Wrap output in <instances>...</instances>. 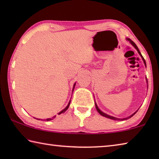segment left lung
<instances>
[{"label": "left lung", "mask_w": 159, "mask_h": 159, "mask_svg": "<svg viewBox=\"0 0 159 159\" xmlns=\"http://www.w3.org/2000/svg\"><path fill=\"white\" fill-rule=\"evenodd\" d=\"M127 40L130 43H131V45H133V46L135 48V49L137 50V51H138V53L139 54V55L141 56V57L142 58V60H143V61H144V64H145V66H146V61H145V60H144V57H142V55H141V53H140V52H139V49H138V46H137L136 45V44L134 43L132 41V40H130V39H127ZM95 107H96V109H97V111H98V112H99V114H101L102 116H104V117H106V118H110V119H112V120H127V119H128V118H131L132 116H134V114H136L137 113V111H135L134 113V114H132L131 116H130L129 117H127V118H116V117H114V116H109V115H108V114H105V113H104V112H102L100 109H99V108H98V105H97L96 104V103H95Z\"/></svg>", "instance_id": "left-lung-1"}]
</instances>
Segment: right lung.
I'll list each match as a JSON object with an SVG mask.
<instances>
[{
	"label": "right lung",
	"mask_w": 159,
	"mask_h": 159,
	"mask_svg": "<svg viewBox=\"0 0 159 159\" xmlns=\"http://www.w3.org/2000/svg\"><path fill=\"white\" fill-rule=\"evenodd\" d=\"M75 85H76V83H74V88H73V90L72 91H74V87H75ZM70 102H71V101H69V104H67V106L65 107V108H64L62 111H61L60 113H59V115L60 114H62V113H64L65 112L67 109H68V108H69V105H70ZM56 117V116H53L52 118H47L46 119V120L47 121H48V120H52V119H54V118H55ZM38 120H40V119H38Z\"/></svg>",
	"instance_id": "add662e5"
}]
</instances>
